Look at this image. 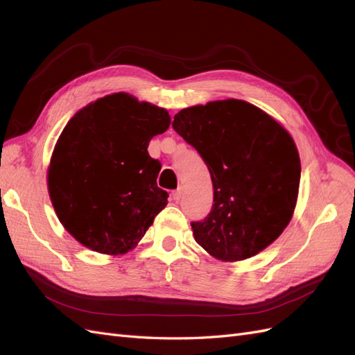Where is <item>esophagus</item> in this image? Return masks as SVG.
Instances as JSON below:
<instances>
[{
  "instance_id": "esophagus-1",
  "label": "esophagus",
  "mask_w": 355,
  "mask_h": 355,
  "mask_svg": "<svg viewBox=\"0 0 355 355\" xmlns=\"http://www.w3.org/2000/svg\"><path fill=\"white\" fill-rule=\"evenodd\" d=\"M182 194H184V192H182V188L176 189V191L173 192V200H175V201H179V200L182 198Z\"/></svg>"
}]
</instances>
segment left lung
Instances as JSON below:
<instances>
[{
  "label": "left lung",
  "instance_id": "left-lung-1",
  "mask_svg": "<svg viewBox=\"0 0 355 355\" xmlns=\"http://www.w3.org/2000/svg\"><path fill=\"white\" fill-rule=\"evenodd\" d=\"M175 130L207 164L213 207L192 222L214 259L239 262L265 250L292 220L299 194L296 144L275 118L240 101H213L175 115Z\"/></svg>",
  "mask_w": 355,
  "mask_h": 355
}]
</instances>
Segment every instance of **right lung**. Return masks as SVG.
Listing matches in <instances>:
<instances>
[{"label":"right lung","instance_id":"obj_1","mask_svg":"<svg viewBox=\"0 0 355 355\" xmlns=\"http://www.w3.org/2000/svg\"><path fill=\"white\" fill-rule=\"evenodd\" d=\"M171 123L168 111L124 92L85 105L63 128L47 168L53 207L72 237L102 254L142 240L168 194L157 187L148 145Z\"/></svg>","mask_w":355,"mask_h":355}]
</instances>
